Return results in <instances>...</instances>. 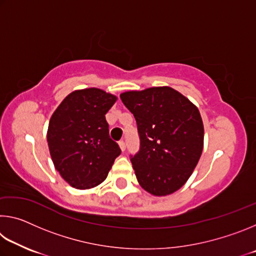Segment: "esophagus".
I'll use <instances>...</instances> for the list:
<instances>
[{"instance_id": "obj_1", "label": "esophagus", "mask_w": 256, "mask_h": 256, "mask_svg": "<svg viewBox=\"0 0 256 256\" xmlns=\"http://www.w3.org/2000/svg\"><path fill=\"white\" fill-rule=\"evenodd\" d=\"M118 146H120V149L122 150L123 152H124L125 148H126V146H125V142H124V141H120V142H118Z\"/></svg>"}]
</instances>
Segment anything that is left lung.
I'll return each instance as SVG.
<instances>
[{"mask_svg": "<svg viewBox=\"0 0 256 256\" xmlns=\"http://www.w3.org/2000/svg\"><path fill=\"white\" fill-rule=\"evenodd\" d=\"M136 120L140 150L131 157L138 184L156 196L183 186L203 150L204 128L198 107L170 86L120 94Z\"/></svg>", "mask_w": 256, "mask_h": 256, "instance_id": "obj_1", "label": "left lung"}]
</instances>
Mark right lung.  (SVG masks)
<instances>
[{"label":"right lung","instance_id":"right-lung-1","mask_svg":"<svg viewBox=\"0 0 256 256\" xmlns=\"http://www.w3.org/2000/svg\"><path fill=\"white\" fill-rule=\"evenodd\" d=\"M116 100L114 94L98 88L74 90L52 115L50 154L56 170L72 188L89 190L102 184L120 154L105 118Z\"/></svg>","mask_w":256,"mask_h":256}]
</instances>
